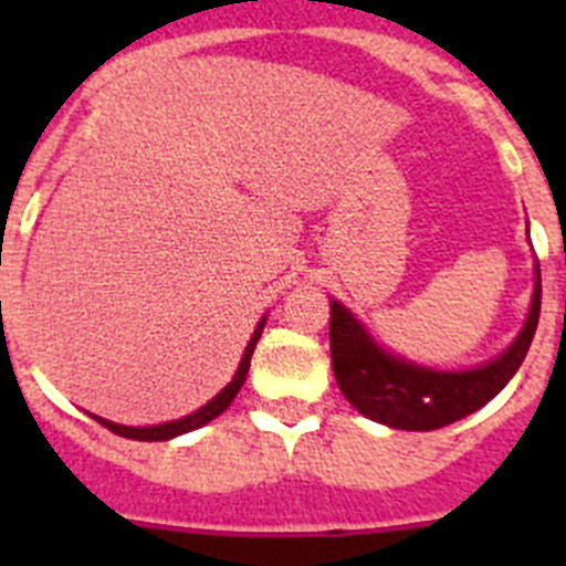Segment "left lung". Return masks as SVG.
<instances>
[{"instance_id": "left-lung-1", "label": "left lung", "mask_w": 566, "mask_h": 566, "mask_svg": "<svg viewBox=\"0 0 566 566\" xmlns=\"http://www.w3.org/2000/svg\"><path fill=\"white\" fill-rule=\"evenodd\" d=\"M542 312V272L527 323L502 357L473 371H431L385 354L348 308L332 300V365L339 391L363 417L399 431H437L496 397L527 357Z\"/></svg>"}]
</instances>
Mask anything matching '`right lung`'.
I'll return each instance as SVG.
<instances>
[{"instance_id":"obj_1","label":"right lung","mask_w":566,"mask_h":566,"mask_svg":"<svg viewBox=\"0 0 566 566\" xmlns=\"http://www.w3.org/2000/svg\"><path fill=\"white\" fill-rule=\"evenodd\" d=\"M263 326H266V319H260L258 328H254L252 339H249L247 352H243V359H240L238 365V374L232 377V382L223 388L221 394L214 399H209L207 405H203L201 411L189 413V417L178 419V422H167V424H153V428H127V424H115V422H107V419L96 417L98 422L107 428V431L118 433V437L124 439H138V442H164V439H172V437H181V433L187 431H195V428H201V424L212 422L214 417H221L223 411H227L229 405H232V399L238 397L240 385H243V379H247L249 374V363H252V354H254V345H258L260 334H263Z\"/></svg>"}]
</instances>
